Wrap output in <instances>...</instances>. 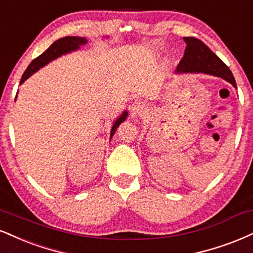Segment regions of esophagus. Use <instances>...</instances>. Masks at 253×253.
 Listing matches in <instances>:
<instances>
[{"mask_svg":"<svg viewBox=\"0 0 253 253\" xmlns=\"http://www.w3.org/2000/svg\"><path fill=\"white\" fill-rule=\"evenodd\" d=\"M146 111V107L145 105H142V103H135V105H133L132 107H130V115H132L133 118H136L139 117V115H142L145 113Z\"/></svg>","mask_w":253,"mask_h":253,"instance_id":"obj_1","label":"esophagus"}]
</instances>
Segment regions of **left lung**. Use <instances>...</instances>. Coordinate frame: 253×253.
Returning <instances> with one entry per match:
<instances>
[{
    "mask_svg": "<svg viewBox=\"0 0 253 253\" xmlns=\"http://www.w3.org/2000/svg\"><path fill=\"white\" fill-rule=\"evenodd\" d=\"M186 42L184 57L179 62V73H205L219 77L237 88L232 72L203 41L196 38H184Z\"/></svg>",
    "mask_w": 253,
    "mask_h": 253,
    "instance_id": "left-lung-1",
    "label": "left lung"
}]
</instances>
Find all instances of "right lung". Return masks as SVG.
I'll list each match as a JSON object with an SVG mask.
<instances>
[{
    "mask_svg": "<svg viewBox=\"0 0 253 253\" xmlns=\"http://www.w3.org/2000/svg\"><path fill=\"white\" fill-rule=\"evenodd\" d=\"M86 43H87V40L84 38H79V36H66V38L56 40V41L54 42V43L51 44L47 50L43 51L41 55L38 56L36 59H34L32 62H30L28 68L26 69V72L23 73L22 78H21L20 84H23V82L26 81L30 75H33L35 72H38L41 67H43L47 65V63H49L51 60H55L56 57L63 55V54L71 53L73 50H77L80 48V45H84ZM126 118H127V112L125 111L124 113L121 114L117 120H115V123L113 124V127H112V130H111V138L114 135L115 130L118 129L119 125L123 123V121L126 120Z\"/></svg>",
    "mask_w": 253,
    "mask_h": 253,
    "instance_id": "obj_1",
    "label": "right lung"
}]
</instances>
